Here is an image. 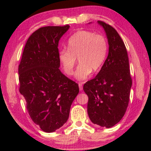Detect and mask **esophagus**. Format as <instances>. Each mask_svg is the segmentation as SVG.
Masks as SVG:
<instances>
[{"label":"esophagus","mask_w":151,"mask_h":151,"mask_svg":"<svg viewBox=\"0 0 151 151\" xmlns=\"http://www.w3.org/2000/svg\"><path fill=\"white\" fill-rule=\"evenodd\" d=\"M79 90H80V91H82L83 86H82V84H81V83H79Z\"/></svg>","instance_id":"1"}]
</instances>
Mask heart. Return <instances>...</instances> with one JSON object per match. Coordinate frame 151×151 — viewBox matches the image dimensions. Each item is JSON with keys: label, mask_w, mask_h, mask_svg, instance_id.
I'll return each mask as SVG.
<instances>
[{"label": "heart", "mask_w": 151, "mask_h": 151, "mask_svg": "<svg viewBox=\"0 0 151 151\" xmlns=\"http://www.w3.org/2000/svg\"><path fill=\"white\" fill-rule=\"evenodd\" d=\"M107 50L108 43L104 36L81 30L69 38L67 50H60L58 58L65 74L72 75L77 58L79 65L76 70L75 77L79 80H85L92 70L96 72L101 67Z\"/></svg>", "instance_id": "heart-1"}]
</instances>
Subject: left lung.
Returning a JSON list of instances; mask_svg holds the SVG:
<instances>
[{
  "label": "left lung",
  "instance_id": "left-lung-1",
  "mask_svg": "<svg viewBox=\"0 0 151 151\" xmlns=\"http://www.w3.org/2000/svg\"><path fill=\"white\" fill-rule=\"evenodd\" d=\"M97 22L108 39V57L97 75L86 82L83 89L89 97L87 112L90 120L109 129L119 123L126 113L132 79L127 50L120 35L111 25Z\"/></svg>",
  "mask_w": 151,
  "mask_h": 151
}]
</instances>
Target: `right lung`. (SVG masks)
I'll list each match as a JSON object with an SVG mask.
<instances>
[{
	"instance_id": "1",
	"label": "right lung",
	"mask_w": 151,
	"mask_h": 151,
	"mask_svg": "<svg viewBox=\"0 0 151 151\" xmlns=\"http://www.w3.org/2000/svg\"><path fill=\"white\" fill-rule=\"evenodd\" d=\"M70 25L39 28L26 42L18 67L20 92L28 113L43 131L52 133L67 122L79 86L60 70L58 44Z\"/></svg>"
}]
</instances>
